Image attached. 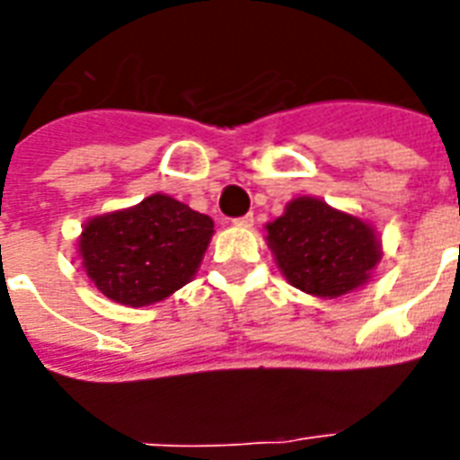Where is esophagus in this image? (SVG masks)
<instances>
[{
	"instance_id": "esophagus-1",
	"label": "esophagus",
	"mask_w": 460,
	"mask_h": 460,
	"mask_svg": "<svg viewBox=\"0 0 460 460\" xmlns=\"http://www.w3.org/2000/svg\"><path fill=\"white\" fill-rule=\"evenodd\" d=\"M234 226H241V229H248V226H252V217H251V215L238 217V219H234Z\"/></svg>"
}]
</instances>
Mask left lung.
<instances>
[{
	"mask_svg": "<svg viewBox=\"0 0 460 460\" xmlns=\"http://www.w3.org/2000/svg\"><path fill=\"white\" fill-rule=\"evenodd\" d=\"M267 245L291 287L317 298H339L367 284L382 243L360 217L320 198H296L267 224Z\"/></svg>",
	"mask_w": 460,
	"mask_h": 460,
	"instance_id": "1",
	"label": "left lung"
}]
</instances>
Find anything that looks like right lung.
Returning <instances> with one entry per match:
<instances>
[{
  "label": "right lung",
  "mask_w": 460,
  "mask_h": 460,
  "mask_svg": "<svg viewBox=\"0 0 460 460\" xmlns=\"http://www.w3.org/2000/svg\"><path fill=\"white\" fill-rule=\"evenodd\" d=\"M215 222L183 202L155 193L136 208L93 217L78 238L83 270L97 291L143 307L193 279Z\"/></svg>",
  "instance_id": "1"
}]
</instances>
